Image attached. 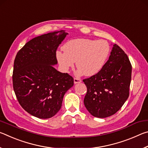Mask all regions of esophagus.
I'll list each match as a JSON object with an SVG mask.
<instances>
[{"label": "esophagus", "mask_w": 148, "mask_h": 148, "mask_svg": "<svg viewBox=\"0 0 148 148\" xmlns=\"http://www.w3.org/2000/svg\"><path fill=\"white\" fill-rule=\"evenodd\" d=\"M74 82L75 84H78V83H81L82 80L80 79L79 78H76V77H74Z\"/></svg>", "instance_id": "esophagus-1"}]
</instances>
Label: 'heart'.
Returning a JSON list of instances; mask_svg holds the SVG:
<instances>
[{
    "label": "heart",
    "mask_w": 148,
    "mask_h": 148,
    "mask_svg": "<svg viewBox=\"0 0 148 148\" xmlns=\"http://www.w3.org/2000/svg\"><path fill=\"white\" fill-rule=\"evenodd\" d=\"M64 52L57 51V60L64 72L74 66L77 74L92 76L103 69L110 53V46L104 40L76 38L69 40L62 47Z\"/></svg>",
    "instance_id": "obj_1"
}]
</instances>
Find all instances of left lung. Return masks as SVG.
Instances as JSON below:
<instances>
[{"label": "left lung", "instance_id": "left-lung-1", "mask_svg": "<svg viewBox=\"0 0 148 148\" xmlns=\"http://www.w3.org/2000/svg\"><path fill=\"white\" fill-rule=\"evenodd\" d=\"M131 73L129 57L121 47L114 44L103 69L83 80L87 89L84 105L92 116L104 118L121 108L129 97Z\"/></svg>", "mask_w": 148, "mask_h": 148}]
</instances>
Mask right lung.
Instances as JSON below:
<instances>
[{
  "label": "right lung",
  "mask_w": 148,
  "mask_h": 148,
  "mask_svg": "<svg viewBox=\"0 0 148 148\" xmlns=\"http://www.w3.org/2000/svg\"><path fill=\"white\" fill-rule=\"evenodd\" d=\"M67 34L62 30L35 37L15 58V94L21 107L38 118L54 116L61 109L65 92L74 85L73 77L53 67L57 64V47Z\"/></svg>",
  "instance_id": "1"
}]
</instances>
